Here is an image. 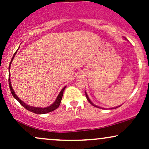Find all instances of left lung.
Wrapping results in <instances>:
<instances>
[{"label":"left lung","mask_w":149,"mask_h":149,"mask_svg":"<svg viewBox=\"0 0 149 149\" xmlns=\"http://www.w3.org/2000/svg\"><path fill=\"white\" fill-rule=\"evenodd\" d=\"M85 95H86V98H87V100H88V102H90V104H91L92 106H94V107H97V108H100V107H97V106H96V105H95V104H92V102H91V101H90V99H89V97H88V95H87V94H86V93H85ZM116 108H117V107H116Z\"/></svg>","instance_id":"1"}]
</instances>
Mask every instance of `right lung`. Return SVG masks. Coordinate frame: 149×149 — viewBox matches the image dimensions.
<instances>
[{
  "label": "right lung",
  "mask_w": 149,
  "mask_h": 149,
  "mask_svg": "<svg viewBox=\"0 0 149 149\" xmlns=\"http://www.w3.org/2000/svg\"><path fill=\"white\" fill-rule=\"evenodd\" d=\"M16 52L15 53L14 55H13V58H12V60L10 61V65H9V71H10V65H11V63L12 61H13V59H14L15 57V54H16ZM10 72H9V78H8V83H9V86H10V91H11V93L12 95H13V96L15 97V99H16L19 102L20 104H21L22 106H23L26 109H27L28 111H29L31 112H33L34 113H37V114H45V113H49V112H51V111H54L55 109H57L58 107H59V105H60V103H61V99H62V96H63V93H64V91L65 90V88H66V86L64 87V88L61 90V91L60 92V93L59 94V95H58L57 98L56 99L55 102L53 103L52 105L49 106L48 107H46V108H37V107H31V106H29L27 105V104H26L25 103H24L21 100H19V98L16 95H15L14 90H13V88H12L11 86V83H10Z\"/></svg>",
  "instance_id": "right-lung-1"
}]
</instances>
